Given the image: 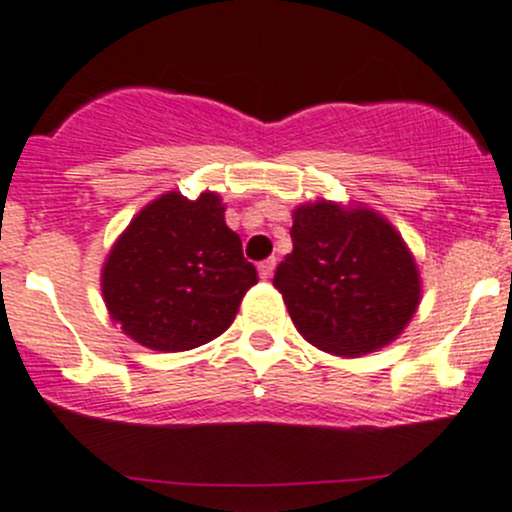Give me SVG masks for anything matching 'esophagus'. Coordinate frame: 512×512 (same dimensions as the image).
<instances>
[{"label":"esophagus","mask_w":512,"mask_h":512,"mask_svg":"<svg viewBox=\"0 0 512 512\" xmlns=\"http://www.w3.org/2000/svg\"><path fill=\"white\" fill-rule=\"evenodd\" d=\"M275 265H277L275 257H270V260H265V262H260V265H257V270H260L262 280H270L272 272H275Z\"/></svg>","instance_id":"esophagus-1"}]
</instances>
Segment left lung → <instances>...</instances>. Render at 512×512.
I'll return each instance as SVG.
<instances>
[{"label": "left lung", "mask_w": 512, "mask_h": 512, "mask_svg": "<svg viewBox=\"0 0 512 512\" xmlns=\"http://www.w3.org/2000/svg\"><path fill=\"white\" fill-rule=\"evenodd\" d=\"M289 235L294 247L272 285L309 344L349 359L399 339L421 302V275L384 215L317 200L292 210Z\"/></svg>", "instance_id": "1"}]
</instances>
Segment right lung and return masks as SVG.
<instances>
[{
	"mask_svg": "<svg viewBox=\"0 0 512 512\" xmlns=\"http://www.w3.org/2000/svg\"><path fill=\"white\" fill-rule=\"evenodd\" d=\"M257 285L218 193L188 200L168 190L118 235L101 270L108 314L133 342L188 352L213 342Z\"/></svg>",
	"mask_w": 512,
	"mask_h": 512,
	"instance_id": "1",
	"label": "right lung"
}]
</instances>
